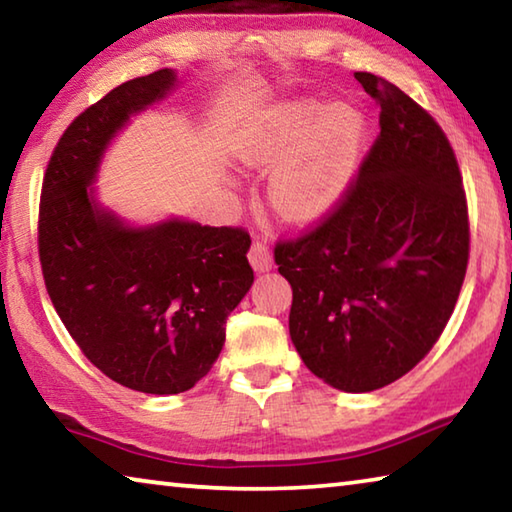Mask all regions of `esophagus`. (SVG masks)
<instances>
[{
  "label": "esophagus",
  "instance_id": "1",
  "mask_svg": "<svg viewBox=\"0 0 512 512\" xmlns=\"http://www.w3.org/2000/svg\"><path fill=\"white\" fill-rule=\"evenodd\" d=\"M248 262H250V266L255 268L257 273H264V271H271V266H273V257H271V250H268V246H264V244H253L250 246V250H248Z\"/></svg>",
  "mask_w": 512,
  "mask_h": 512
}]
</instances>
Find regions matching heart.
<instances>
[{"instance_id": "1", "label": "heart", "mask_w": 512, "mask_h": 512, "mask_svg": "<svg viewBox=\"0 0 512 512\" xmlns=\"http://www.w3.org/2000/svg\"><path fill=\"white\" fill-rule=\"evenodd\" d=\"M298 101L241 146L246 167H268V203L289 223H311L339 203L361 151L366 121L348 103Z\"/></svg>"}]
</instances>
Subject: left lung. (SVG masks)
<instances>
[{"label":"left lung","instance_id":"1","mask_svg":"<svg viewBox=\"0 0 512 512\" xmlns=\"http://www.w3.org/2000/svg\"><path fill=\"white\" fill-rule=\"evenodd\" d=\"M379 103V137L341 205L275 246L291 284L289 334L305 366L345 393L393 384L424 359L461 293L470 225L445 133L409 94L354 72Z\"/></svg>","mask_w":512,"mask_h":512}]
</instances>
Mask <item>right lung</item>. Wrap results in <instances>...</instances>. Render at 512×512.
I'll return each instance as SVG.
<instances>
[{"instance_id": "obj_1", "label": "right lung", "mask_w": 512, "mask_h": 512, "mask_svg": "<svg viewBox=\"0 0 512 512\" xmlns=\"http://www.w3.org/2000/svg\"><path fill=\"white\" fill-rule=\"evenodd\" d=\"M176 85V72L160 69L81 112L51 155L40 198V264L60 320L103 375L151 395L189 391L210 372L225 318L255 280L241 228L178 216L131 225L99 203L110 142Z\"/></svg>"}]
</instances>
